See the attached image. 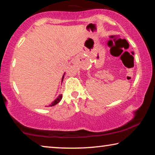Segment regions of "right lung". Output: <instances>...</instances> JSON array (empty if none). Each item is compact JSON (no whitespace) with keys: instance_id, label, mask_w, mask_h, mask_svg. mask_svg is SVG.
<instances>
[{"instance_id":"add662e5","label":"right lung","mask_w":155,"mask_h":155,"mask_svg":"<svg viewBox=\"0 0 155 155\" xmlns=\"http://www.w3.org/2000/svg\"><path fill=\"white\" fill-rule=\"evenodd\" d=\"M64 75L63 76V77H62V81H63V80H64ZM61 98H62V94H60V95L58 96V98H57L55 100V101H54L53 102H52V104H51V105H50V107H52V106L56 105V104H57V103H59L60 101H61Z\"/></svg>"}]
</instances>
